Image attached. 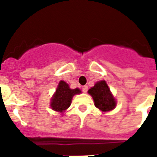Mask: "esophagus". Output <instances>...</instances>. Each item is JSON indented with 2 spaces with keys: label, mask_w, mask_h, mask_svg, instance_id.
<instances>
[{
  "label": "esophagus",
  "mask_w": 157,
  "mask_h": 157,
  "mask_svg": "<svg viewBox=\"0 0 157 157\" xmlns=\"http://www.w3.org/2000/svg\"><path fill=\"white\" fill-rule=\"evenodd\" d=\"M81 90H82V91H83L84 93H86V92H87V90H88V86H83L82 87H81Z\"/></svg>",
  "instance_id": "esophagus-1"
}]
</instances>
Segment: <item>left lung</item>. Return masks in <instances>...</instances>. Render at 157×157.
I'll return each mask as SVG.
<instances>
[{
	"label": "left lung",
	"mask_w": 157,
	"mask_h": 157,
	"mask_svg": "<svg viewBox=\"0 0 157 157\" xmlns=\"http://www.w3.org/2000/svg\"><path fill=\"white\" fill-rule=\"evenodd\" d=\"M88 92L93 97L95 107L101 111L108 112L116 107V100L110 92L106 81L97 82Z\"/></svg>",
	"instance_id": "left-lung-1"
}]
</instances>
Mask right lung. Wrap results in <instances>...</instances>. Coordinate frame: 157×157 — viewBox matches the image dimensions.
Listing matches in <instances>:
<instances>
[{
  "label": "right lung",
  "mask_w": 157,
  "mask_h": 157,
  "mask_svg": "<svg viewBox=\"0 0 157 157\" xmlns=\"http://www.w3.org/2000/svg\"><path fill=\"white\" fill-rule=\"evenodd\" d=\"M80 93L81 90L79 89L71 90L66 82L61 81L58 86L56 93L54 94L51 99L50 106L52 109L56 112H63L71 105L72 97L76 94Z\"/></svg>",
  "instance_id": "1"
}]
</instances>
